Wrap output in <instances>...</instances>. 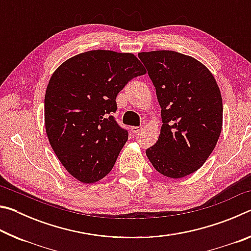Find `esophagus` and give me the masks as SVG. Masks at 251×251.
Here are the masks:
<instances>
[{
  "label": "esophagus",
  "mask_w": 251,
  "mask_h": 251,
  "mask_svg": "<svg viewBox=\"0 0 251 251\" xmlns=\"http://www.w3.org/2000/svg\"><path fill=\"white\" fill-rule=\"evenodd\" d=\"M130 129H131V133H133V134H137L138 131L142 130V126H133Z\"/></svg>",
  "instance_id": "obj_1"
}]
</instances>
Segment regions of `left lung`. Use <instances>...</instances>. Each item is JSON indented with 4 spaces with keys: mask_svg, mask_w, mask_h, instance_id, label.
<instances>
[{
    "mask_svg": "<svg viewBox=\"0 0 251 251\" xmlns=\"http://www.w3.org/2000/svg\"><path fill=\"white\" fill-rule=\"evenodd\" d=\"M160 105L158 141L146 151L152 166L168 178L201 168L223 128V99L214 75L188 55L174 50L142 52Z\"/></svg>",
    "mask_w": 251,
    "mask_h": 251,
    "instance_id": "1",
    "label": "left lung"
}]
</instances>
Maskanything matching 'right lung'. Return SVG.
Returning <instances> with one entry per match:
<instances>
[{"instance_id": "1", "label": "right lung", "mask_w": 251, "mask_h": 251, "mask_svg": "<svg viewBox=\"0 0 251 251\" xmlns=\"http://www.w3.org/2000/svg\"><path fill=\"white\" fill-rule=\"evenodd\" d=\"M144 74L134 54L94 50L69 58L50 76L44 100L46 135L77 180L93 184L112 171L128 133L110 113L117 109L118 93Z\"/></svg>"}]
</instances>
